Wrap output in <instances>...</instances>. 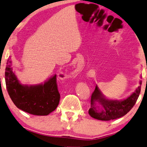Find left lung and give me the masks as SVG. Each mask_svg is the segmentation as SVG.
<instances>
[{
	"mask_svg": "<svg viewBox=\"0 0 147 147\" xmlns=\"http://www.w3.org/2000/svg\"><path fill=\"white\" fill-rule=\"evenodd\" d=\"M142 81L140 86L126 99L122 100L108 99L104 96L96 85L91 97V108L88 113L95 119L109 121L124 116L136 104L140 94Z\"/></svg>",
	"mask_w": 147,
	"mask_h": 147,
	"instance_id": "obj_1",
	"label": "left lung"
}]
</instances>
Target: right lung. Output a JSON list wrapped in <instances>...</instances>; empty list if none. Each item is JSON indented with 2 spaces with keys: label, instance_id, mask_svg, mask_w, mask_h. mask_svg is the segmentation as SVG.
<instances>
[{
  "label": "right lung",
  "instance_id": "add662e5",
  "mask_svg": "<svg viewBox=\"0 0 147 147\" xmlns=\"http://www.w3.org/2000/svg\"><path fill=\"white\" fill-rule=\"evenodd\" d=\"M6 64V89L11 101L18 109L37 116H46L55 110L60 99L55 74L44 84L23 85L13 73L10 57Z\"/></svg>",
  "mask_w": 147,
  "mask_h": 147
}]
</instances>
